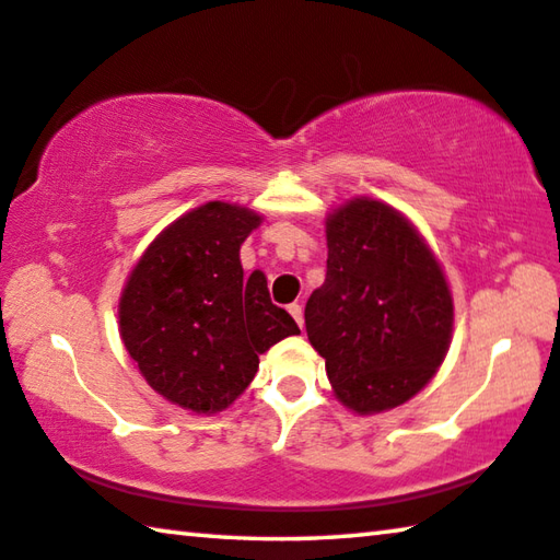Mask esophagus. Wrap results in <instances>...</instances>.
<instances>
[{
    "mask_svg": "<svg viewBox=\"0 0 560 560\" xmlns=\"http://www.w3.org/2000/svg\"><path fill=\"white\" fill-rule=\"evenodd\" d=\"M289 314L293 316V320H296L299 328H303V308L299 306V303H291V306H289Z\"/></svg>",
    "mask_w": 560,
    "mask_h": 560,
    "instance_id": "1",
    "label": "esophagus"
}]
</instances>
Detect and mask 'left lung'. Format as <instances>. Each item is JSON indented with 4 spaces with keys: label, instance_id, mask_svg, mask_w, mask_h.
<instances>
[{
    "label": "left lung",
    "instance_id": "left-lung-1",
    "mask_svg": "<svg viewBox=\"0 0 560 560\" xmlns=\"http://www.w3.org/2000/svg\"><path fill=\"white\" fill-rule=\"evenodd\" d=\"M326 240V281L303 314L308 340L348 410H393L420 393L447 355V279L415 224L371 197L330 212Z\"/></svg>",
    "mask_w": 560,
    "mask_h": 560
}]
</instances>
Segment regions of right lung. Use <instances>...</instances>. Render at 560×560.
<instances>
[{"instance_id": "obj_1", "label": "right lung", "mask_w": 560, "mask_h": 560, "mask_svg": "<svg viewBox=\"0 0 560 560\" xmlns=\"http://www.w3.org/2000/svg\"><path fill=\"white\" fill-rule=\"evenodd\" d=\"M261 214L230 202L195 207L160 232L120 293V338L140 375L183 410L214 415L254 381L259 355L296 336L267 277H246L240 246Z\"/></svg>"}]
</instances>
